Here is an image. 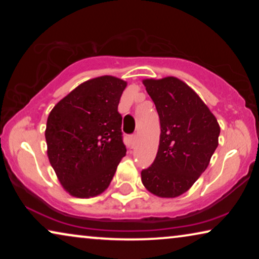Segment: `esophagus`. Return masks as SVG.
<instances>
[{
    "mask_svg": "<svg viewBox=\"0 0 259 259\" xmlns=\"http://www.w3.org/2000/svg\"><path fill=\"white\" fill-rule=\"evenodd\" d=\"M137 141H138V136H137V134H134V136L131 137V145H132V146H136Z\"/></svg>",
    "mask_w": 259,
    "mask_h": 259,
    "instance_id": "esophagus-1",
    "label": "esophagus"
}]
</instances>
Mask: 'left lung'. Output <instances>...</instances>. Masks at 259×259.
Instances as JSON below:
<instances>
[{
    "label": "left lung",
    "instance_id": "obj_1",
    "mask_svg": "<svg viewBox=\"0 0 259 259\" xmlns=\"http://www.w3.org/2000/svg\"><path fill=\"white\" fill-rule=\"evenodd\" d=\"M160 119L157 157L141 171V182L151 193L175 198L199 178L218 146L217 119L192 88L167 76L143 81Z\"/></svg>",
    "mask_w": 259,
    "mask_h": 259
}]
</instances>
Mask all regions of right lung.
Listing matches in <instances>:
<instances>
[{"mask_svg": "<svg viewBox=\"0 0 259 259\" xmlns=\"http://www.w3.org/2000/svg\"><path fill=\"white\" fill-rule=\"evenodd\" d=\"M126 86L114 76L95 77L77 86L49 113L45 133L49 162L74 197L104 192L125 157L118 105Z\"/></svg>", "mask_w": 259, "mask_h": 259, "instance_id": "obj_1", "label": "right lung"}]
</instances>
